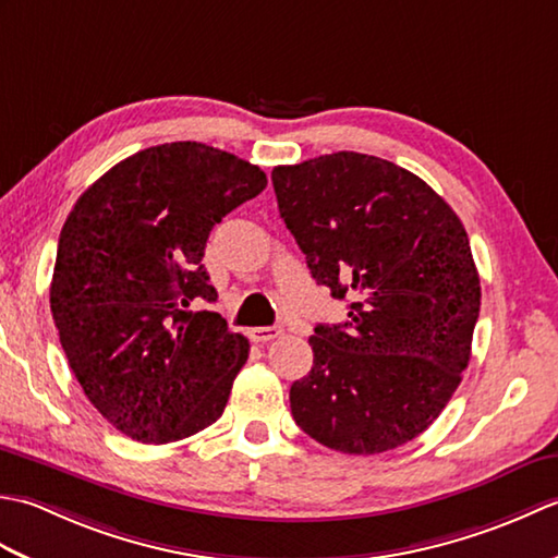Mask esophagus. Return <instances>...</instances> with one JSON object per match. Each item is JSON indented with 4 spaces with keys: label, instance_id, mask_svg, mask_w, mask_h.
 <instances>
[{
    "label": "esophagus",
    "instance_id": "34e87169",
    "mask_svg": "<svg viewBox=\"0 0 558 558\" xmlns=\"http://www.w3.org/2000/svg\"><path fill=\"white\" fill-rule=\"evenodd\" d=\"M282 336V328L280 326H256L248 330V338L254 342H268V340H276Z\"/></svg>",
    "mask_w": 558,
    "mask_h": 558
}]
</instances>
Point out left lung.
<instances>
[{"mask_svg": "<svg viewBox=\"0 0 558 558\" xmlns=\"http://www.w3.org/2000/svg\"><path fill=\"white\" fill-rule=\"evenodd\" d=\"M270 180L312 278L350 302L345 324L314 328L294 422L350 456L412 441L470 362L482 292L465 228L417 174L364 153L278 165Z\"/></svg>", "mask_w": 558, "mask_h": 558, "instance_id": "left-lung-1", "label": "left lung"}]
</instances>
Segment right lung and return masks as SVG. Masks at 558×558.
<instances>
[{
	"label": "right lung",
	"mask_w": 558,
	"mask_h": 558,
	"mask_svg": "<svg viewBox=\"0 0 558 558\" xmlns=\"http://www.w3.org/2000/svg\"><path fill=\"white\" fill-rule=\"evenodd\" d=\"M268 184L196 141L138 150L93 182L59 234L50 310L71 372L105 420L144 444L216 422L248 340L216 312L201 264L213 225Z\"/></svg>",
	"instance_id": "1"
}]
</instances>
